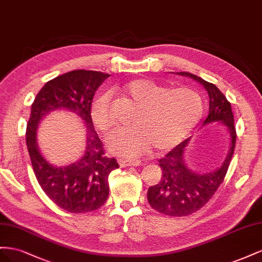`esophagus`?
<instances>
[{
	"label": "esophagus",
	"mask_w": 262,
	"mask_h": 262,
	"mask_svg": "<svg viewBox=\"0 0 262 262\" xmlns=\"http://www.w3.org/2000/svg\"><path fill=\"white\" fill-rule=\"evenodd\" d=\"M118 161V163H119V166L121 167H132V166H134V167H137V166H139L140 164V161H138V160H125V159H118L117 160Z\"/></svg>",
	"instance_id": "obj_1"
}]
</instances>
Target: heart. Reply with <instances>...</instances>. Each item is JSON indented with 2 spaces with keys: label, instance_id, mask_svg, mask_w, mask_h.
<instances>
[{
  "label": "heart",
  "instance_id": "1",
  "mask_svg": "<svg viewBox=\"0 0 262 262\" xmlns=\"http://www.w3.org/2000/svg\"><path fill=\"white\" fill-rule=\"evenodd\" d=\"M137 103L129 128L117 129L107 138V146L119 156L135 158L156 150H167L182 141L203 114L201 96L186 88L167 89L149 79H135L119 88ZM112 94L100 92L91 106V118L100 132H110L115 124L111 112Z\"/></svg>",
  "mask_w": 262,
  "mask_h": 262
}]
</instances>
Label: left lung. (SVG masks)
<instances>
[{
  "mask_svg": "<svg viewBox=\"0 0 262 262\" xmlns=\"http://www.w3.org/2000/svg\"><path fill=\"white\" fill-rule=\"evenodd\" d=\"M178 74L190 77L206 89L210 96V110L204 124L222 122L228 128L231 144L223 166L211 173H195L186 167L183 154L190 138L176 146L159 160L162 170L161 180L148 189L147 198L154 210L173 217L195 213L212 199L227 173L237 137L231 105L220 89L190 72H178Z\"/></svg>",
  "mask_w": 262,
  "mask_h": 262,
  "instance_id": "left-lung-1",
  "label": "left lung"
}]
</instances>
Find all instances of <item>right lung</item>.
I'll return each mask as SVG.
<instances>
[{"mask_svg": "<svg viewBox=\"0 0 262 262\" xmlns=\"http://www.w3.org/2000/svg\"><path fill=\"white\" fill-rule=\"evenodd\" d=\"M110 74L74 70L48 81L32 104L26 128V145L40 188L62 210L86 213L98 210L108 198V174L118 168L108 158L91 118V104L96 90ZM56 109L71 110L81 117L88 129L84 156L66 167L51 166L40 155L35 130L42 117Z\"/></svg>", "mask_w": 262, "mask_h": 262, "instance_id": "add662e5", "label": "right lung"}]
</instances>
